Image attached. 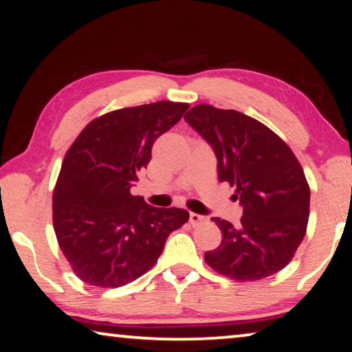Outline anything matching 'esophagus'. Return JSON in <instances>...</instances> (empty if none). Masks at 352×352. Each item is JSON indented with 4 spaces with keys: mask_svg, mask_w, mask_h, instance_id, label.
Here are the masks:
<instances>
[{
    "mask_svg": "<svg viewBox=\"0 0 352 352\" xmlns=\"http://www.w3.org/2000/svg\"><path fill=\"white\" fill-rule=\"evenodd\" d=\"M206 221V217H202V214H197V213H190V223L192 226H196V224Z\"/></svg>",
    "mask_w": 352,
    "mask_h": 352,
    "instance_id": "1",
    "label": "esophagus"
}]
</instances>
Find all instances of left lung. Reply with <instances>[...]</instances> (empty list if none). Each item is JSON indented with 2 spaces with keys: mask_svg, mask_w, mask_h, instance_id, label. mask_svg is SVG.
<instances>
[{
  "mask_svg": "<svg viewBox=\"0 0 352 352\" xmlns=\"http://www.w3.org/2000/svg\"><path fill=\"white\" fill-rule=\"evenodd\" d=\"M218 160L219 182L235 186L243 207L239 226L213 221L223 240L207 251L214 272L237 281H256L289 264L307 232L310 186L300 162L281 138L237 110L199 104L185 115Z\"/></svg>",
  "mask_w": 352,
  "mask_h": 352,
  "instance_id": "8db88e82",
  "label": "left lung"
}]
</instances>
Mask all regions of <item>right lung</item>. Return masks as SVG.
Listing matches in <instances>:
<instances>
[{
    "mask_svg": "<svg viewBox=\"0 0 352 352\" xmlns=\"http://www.w3.org/2000/svg\"><path fill=\"white\" fill-rule=\"evenodd\" d=\"M186 102L158 101L104 113L66 151L54 190L56 240L87 285L120 287L146 274L183 208L151 207L131 186L146 169L155 140L180 122Z\"/></svg>",
    "mask_w": 352,
    "mask_h": 352,
    "instance_id": "add662e5",
    "label": "right lung"
}]
</instances>
